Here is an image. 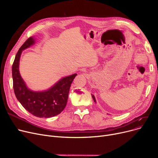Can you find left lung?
<instances>
[{
  "label": "left lung",
  "instance_id": "obj_1",
  "mask_svg": "<svg viewBox=\"0 0 158 158\" xmlns=\"http://www.w3.org/2000/svg\"><path fill=\"white\" fill-rule=\"evenodd\" d=\"M92 97H93V99H94V102H96V100H95V97L92 95Z\"/></svg>",
  "mask_w": 158,
  "mask_h": 158
}]
</instances>
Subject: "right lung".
Instances as JSON below:
<instances>
[{
	"label": "right lung",
	"instance_id": "obj_1",
	"mask_svg": "<svg viewBox=\"0 0 158 158\" xmlns=\"http://www.w3.org/2000/svg\"><path fill=\"white\" fill-rule=\"evenodd\" d=\"M32 37L28 38L16 53L12 66L14 92L22 106L30 113L40 118L54 117L64 109L72 82L76 73L64 77L43 92H34L27 88L19 72L20 58L23 50L35 44Z\"/></svg>",
	"mask_w": 158,
	"mask_h": 158
}]
</instances>
